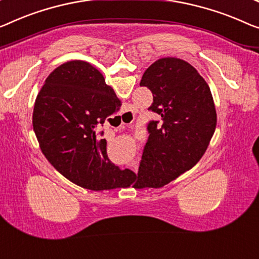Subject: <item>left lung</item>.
I'll return each instance as SVG.
<instances>
[{"label": "left lung", "mask_w": 259, "mask_h": 259, "mask_svg": "<svg viewBox=\"0 0 259 259\" xmlns=\"http://www.w3.org/2000/svg\"><path fill=\"white\" fill-rule=\"evenodd\" d=\"M141 86L152 92L150 109L161 122L148 125L135 188H159L198 164L216 129V110L210 88L190 63L175 57L150 65Z\"/></svg>", "instance_id": "obj_1"}]
</instances>
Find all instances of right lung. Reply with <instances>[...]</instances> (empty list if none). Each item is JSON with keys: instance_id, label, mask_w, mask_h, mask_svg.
<instances>
[{"instance_id": "1", "label": "right lung", "mask_w": 259, "mask_h": 259, "mask_svg": "<svg viewBox=\"0 0 259 259\" xmlns=\"http://www.w3.org/2000/svg\"><path fill=\"white\" fill-rule=\"evenodd\" d=\"M121 101L87 61L72 60L50 73L33 107L32 126L40 150L60 175L91 191L129 187L133 171L107 156L96 128L117 113Z\"/></svg>"}]
</instances>
